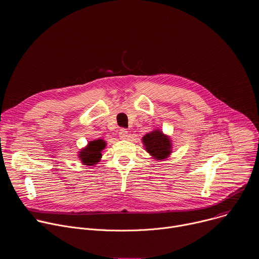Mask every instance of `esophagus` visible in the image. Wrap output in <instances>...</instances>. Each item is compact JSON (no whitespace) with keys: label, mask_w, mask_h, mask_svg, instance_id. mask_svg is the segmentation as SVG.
I'll return each instance as SVG.
<instances>
[{"label":"esophagus","mask_w":259,"mask_h":259,"mask_svg":"<svg viewBox=\"0 0 259 259\" xmlns=\"http://www.w3.org/2000/svg\"><path fill=\"white\" fill-rule=\"evenodd\" d=\"M118 136H119L122 140L127 139V137H128V131H127V129H125V128L120 129L119 132H118Z\"/></svg>","instance_id":"34e87169"}]
</instances>
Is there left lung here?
Listing matches in <instances>:
<instances>
[{"mask_svg": "<svg viewBox=\"0 0 259 259\" xmlns=\"http://www.w3.org/2000/svg\"><path fill=\"white\" fill-rule=\"evenodd\" d=\"M143 143L146 151L157 160L167 158L171 153V144L169 137L160 130H154L147 133L143 137Z\"/></svg>", "mask_w": 259, "mask_h": 259, "instance_id": "left-lung-1", "label": "left lung"}]
</instances>
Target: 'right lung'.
<instances>
[{
  "label": "right lung",
  "instance_id": "obj_1",
  "mask_svg": "<svg viewBox=\"0 0 259 259\" xmlns=\"http://www.w3.org/2000/svg\"><path fill=\"white\" fill-rule=\"evenodd\" d=\"M106 147L105 141L95 140L89 143V145L79 152V158L85 165L97 164L102 157V150Z\"/></svg>",
  "mask_w": 259,
  "mask_h": 259
}]
</instances>
